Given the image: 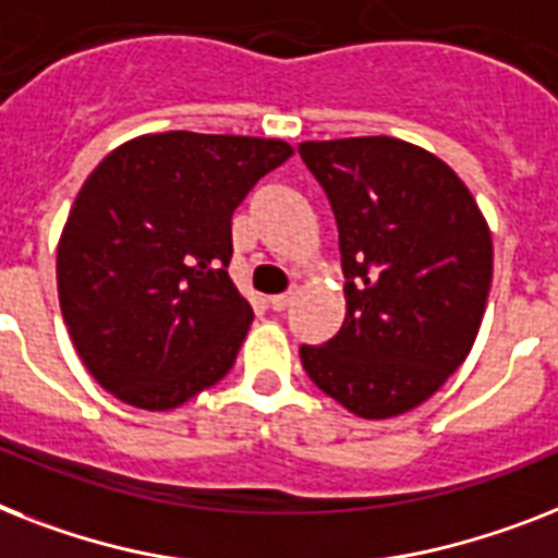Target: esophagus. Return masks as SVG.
<instances>
[{
	"mask_svg": "<svg viewBox=\"0 0 558 558\" xmlns=\"http://www.w3.org/2000/svg\"><path fill=\"white\" fill-rule=\"evenodd\" d=\"M294 298H298V289H289V292H283V294H271L269 306L275 312H283V310H289V306H292Z\"/></svg>",
	"mask_w": 558,
	"mask_h": 558,
	"instance_id": "34e87169",
	"label": "esophagus"
}]
</instances>
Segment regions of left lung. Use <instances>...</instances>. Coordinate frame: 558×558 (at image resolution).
Returning a JSON list of instances; mask_svg holds the SVG:
<instances>
[{
  "label": "left lung",
  "instance_id": "obj_1",
  "mask_svg": "<svg viewBox=\"0 0 558 558\" xmlns=\"http://www.w3.org/2000/svg\"><path fill=\"white\" fill-rule=\"evenodd\" d=\"M332 203L347 318L301 347L315 387L357 418L424 404L470 355L493 280V240L461 177L396 137L298 146Z\"/></svg>",
  "mask_w": 558,
  "mask_h": 558
}]
</instances>
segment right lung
Listing matches in <instances>:
<instances>
[{
    "label": "right lung",
    "instance_id": "1",
    "mask_svg": "<svg viewBox=\"0 0 558 558\" xmlns=\"http://www.w3.org/2000/svg\"><path fill=\"white\" fill-rule=\"evenodd\" d=\"M289 157L283 140L162 131L90 171L59 234L57 289L99 387L166 412L232 369L255 318L226 271L232 211Z\"/></svg>",
    "mask_w": 558,
    "mask_h": 558
}]
</instances>
